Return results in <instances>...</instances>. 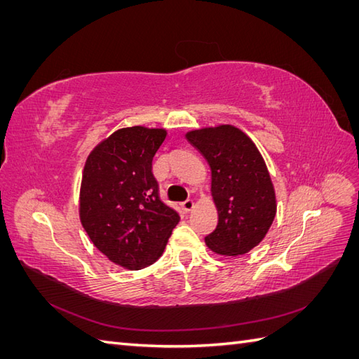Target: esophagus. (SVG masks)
Segmentation results:
<instances>
[{"instance_id": "1", "label": "esophagus", "mask_w": 359, "mask_h": 359, "mask_svg": "<svg viewBox=\"0 0 359 359\" xmlns=\"http://www.w3.org/2000/svg\"><path fill=\"white\" fill-rule=\"evenodd\" d=\"M194 208V202L191 199H187L186 202H182V210L186 212H190Z\"/></svg>"}]
</instances>
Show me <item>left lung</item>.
<instances>
[{
	"label": "left lung",
	"instance_id": "obj_1",
	"mask_svg": "<svg viewBox=\"0 0 359 359\" xmlns=\"http://www.w3.org/2000/svg\"><path fill=\"white\" fill-rule=\"evenodd\" d=\"M186 139L211 170L219 214L205 244L222 256H240L262 243L277 214L274 184L256 144L232 124L190 130Z\"/></svg>",
	"mask_w": 359,
	"mask_h": 359
}]
</instances>
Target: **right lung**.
<instances>
[{
  "label": "right lung",
  "instance_id": "add662e5",
  "mask_svg": "<svg viewBox=\"0 0 359 359\" xmlns=\"http://www.w3.org/2000/svg\"><path fill=\"white\" fill-rule=\"evenodd\" d=\"M166 128H118L86 157L79 219L91 243L126 269H142L161 256L180 222L177 211L158 198L151 172Z\"/></svg>",
  "mask_w": 359,
  "mask_h": 359
}]
</instances>
